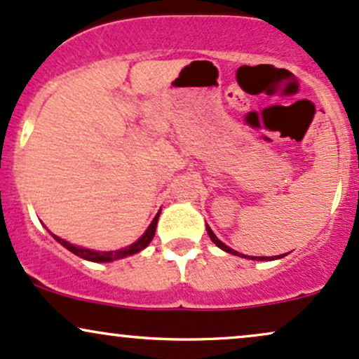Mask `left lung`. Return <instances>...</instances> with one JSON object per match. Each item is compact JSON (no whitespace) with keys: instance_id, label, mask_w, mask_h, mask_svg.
<instances>
[{"instance_id":"left-lung-1","label":"left lung","mask_w":359,"mask_h":359,"mask_svg":"<svg viewBox=\"0 0 359 359\" xmlns=\"http://www.w3.org/2000/svg\"><path fill=\"white\" fill-rule=\"evenodd\" d=\"M205 228H208V233H209V236H211V240L214 241V245H217V246H219V248L221 250H224V251H228V253H231V255H236V257H245V258H248V257H246V255H241V253H238V251H234V250H231V248H229V246H226L224 245V243H222L221 240H217V236H216V234H214L212 233V229L211 228H209V226H205ZM287 255V253H285ZM285 255H280V257H275V258H283V257H285ZM273 257H251V259H275Z\"/></svg>"}]
</instances>
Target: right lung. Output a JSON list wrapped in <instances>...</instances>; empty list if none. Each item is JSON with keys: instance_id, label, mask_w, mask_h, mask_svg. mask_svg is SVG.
Returning a JSON list of instances; mask_svg holds the SVG:
<instances>
[{"instance_id": "right-lung-1", "label": "right lung", "mask_w": 359, "mask_h": 359, "mask_svg": "<svg viewBox=\"0 0 359 359\" xmlns=\"http://www.w3.org/2000/svg\"><path fill=\"white\" fill-rule=\"evenodd\" d=\"M158 216H160V212L154 217V221H151V224L148 226L145 234H143V236L140 238L137 243H133V245L126 246V248L116 250V251H94V250H88V248H81V246H74V245H71V243H67L65 240H62V238L55 236V234H53V238H55V240L59 241L62 246H65L69 251H72L74 255H77V257H81L84 259H89V262H101V263L113 262V259L130 257V255H135V253H138V251H142L143 248H147L155 236L156 221H158Z\"/></svg>"}]
</instances>
